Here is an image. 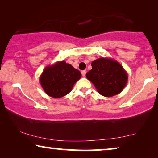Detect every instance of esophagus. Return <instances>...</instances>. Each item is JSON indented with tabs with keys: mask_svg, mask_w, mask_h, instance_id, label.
I'll use <instances>...</instances> for the list:
<instances>
[{
	"mask_svg": "<svg viewBox=\"0 0 158 158\" xmlns=\"http://www.w3.org/2000/svg\"><path fill=\"white\" fill-rule=\"evenodd\" d=\"M81 73H82V75H83V77H85V74H86V70H83L81 72Z\"/></svg>",
	"mask_w": 158,
	"mask_h": 158,
	"instance_id": "34e87169",
	"label": "esophagus"
}]
</instances>
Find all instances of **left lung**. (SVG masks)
<instances>
[{"mask_svg":"<svg viewBox=\"0 0 158 158\" xmlns=\"http://www.w3.org/2000/svg\"><path fill=\"white\" fill-rule=\"evenodd\" d=\"M92 69L86 77L98 94L111 97L120 94L127 85L128 75L119 62L111 58L101 57L91 62Z\"/></svg>","mask_w":158,"mask_h":158,"instance_id":"8db88e82","label":"left lung"}]
</instances>
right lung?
Segmentation results:
<instances>
[{"mask_svg": "<svg viewBox=\"0 0 158 158\" xmlns=\"http://www.w3.org/2000/svg\"><path fill=\"white\" fill-rule=\"evenodd\" d=\"M81 77L78 70L65 61H60L47 66L40 75V81L48 96L58 98L69 94Z\"/></svg>", "mask_w": 158, "mask_h": 158, "instance_id": "right-lung-1", "label": "right lung"}]
</instances>
